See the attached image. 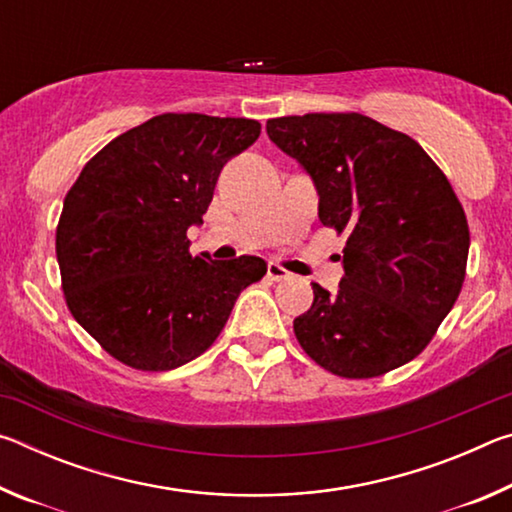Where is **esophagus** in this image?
<instances>
[{
    "mask_svg": "<svg viewBox=\"0 0 512 512\" xmlns=\"http://www.w3.org/2000/svg\"><path fill=\"white\" fill-rule=\"evenodd\" d=\"M266 275L271 282H282V280H289L291 273L287 271V268H282L280 264H268Z\"/></svg>",
    "mask_w": 512,
    "mask_h": 512,
    "instance_id": "esophagus-1",
    "label": "esophagus"
}]
</instances>
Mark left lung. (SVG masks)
Segmentation results:
<instances>
[{"label":"left lung","mask_w":512,"mask_h":512,"mask_svg":"<svg viewBox=\"0 0 512 512\" xmlns=\"http://www.w3.org/2000/svg\"><path fill=\"white\" fill-rule=\"evenodd\" d=\"M314 180L320 223L348 235L339 291L314 287L293 320L320 368L370 379L427 348L463 289L470 228L452 185L413 137L359 112L266 121Z\"/></svg>","instance_id":"8db88e82"}]
</instances>
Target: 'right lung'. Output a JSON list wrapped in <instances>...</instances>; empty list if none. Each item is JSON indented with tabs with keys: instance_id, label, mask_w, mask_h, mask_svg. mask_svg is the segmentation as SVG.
<instances>
[{
	"instance_id": "right-lung-1",
	"label": "right lung",
	"mask_w": 512,
	"mask_h": 512,
	"mask_svg": "<svg viewBox=\"0 0 512 512\" xmlns=\"http://www.w3.org/2000/svg\"><path fill=\"white\" fill-rule=\"evenodd\" d=\"M259 133L255 119L164 112L103 146L67 192L56 228L65 302L124 366L162 372L201 357L266 275L259 257H192L187 239L223 164Z\"/></svg>"
}]
</instances>
